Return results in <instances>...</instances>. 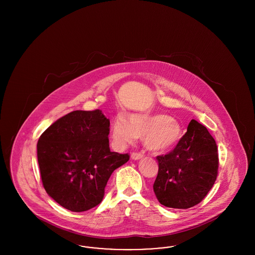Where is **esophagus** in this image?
I'll return each instance as SVG.
<instances>
[{
    "mask_svg": "<svg viewBox=\"0 0 255 255\" xmlns=\"http://www.w3.org/2000/svg\"><path fill=\"white\" fill-rule=\"evenodd\" d=\"M142 157H143V155L141 153H136V152H133L131 155V158H132V159H134V160L140 159Z\"/></svg>",
    "mask_w": 255,
    "mask_h": 255,
    "instance_id": "1",
    "label": "esophagus"
}]
</instances>
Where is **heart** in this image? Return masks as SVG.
<instances>
[{
	"mask_svg": "<svg viewBox=\"0 0 255 255\" xmlns=\"http://www.w3.org/2000/svg\"><path fill=\"white\" fill-rule=\"evenodd\" d=\"M112 138L116 145L132 143L136 136L154 152L167 151L177 145L182 135V126L165 114H132L126 120L118 118L112 124Z\"/></svg>",
	"mask_w": 255,
	"mask_h": 255,
	"instance_id": "heart-1",
	"label": "heart"
}]
</instances>
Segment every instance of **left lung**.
Masks as SVG:
<instances>
[{"mask_svg":"<svg viewBox=\"0 0 255 255\" xmlns=\"http://www.w3.org/2000/svg\"><path fill=\"white\" fill-rule=\"evenodd\" d=\"M157 159L158 176L153 188L162 206L178 209L196 206L216 181L217 144L206 127L195 120L174 150Z\"/></svg>","mask_w":255,"mask_h":255,"instance_id":"obj_1","label":"left lung"}]
</instances>
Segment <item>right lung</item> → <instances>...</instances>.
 Masks as SVG:
<instances>
[{
  "mask_svg": "<svg viewBox=\"0 0 255 255\" xmlns=\"http://www.w3.org/2000/svg\"><path fill=\"white\" fill-rule=\"evenodd\" d=\"M110 121L100 110L73 111L41 134L37 158L45 190L61 206L82 212L101 203L112 173L129 160L111 152Z\"/></svg>",
  "mask_w": 255,
  "mask_h": 255,
  "instance_id": "obj_1",
  "label": "right lung"
}]
</instances>
